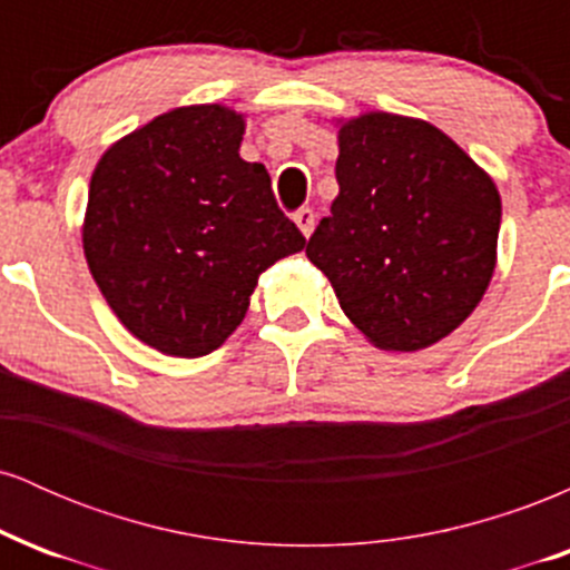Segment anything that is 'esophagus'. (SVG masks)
I'll list each match as a JSON object with an SVG mask.
<instances>
[{
  "label": "esophagus",
  "mask_w": 570,
  "mask_h": 570,
  "mask_svg": "<svg viewBox=\"0 0 570 570\" xmlns=\"http://www.w3.org/2000/svg\"><path fill=\"white\" fill-rule=\"evenodd\" d=\"M294 222H297V227L303 230V235L313 233V225H316V214H313V208H299V212H294Z\"/></svg>",
  "instance_id": "obj_1"
}]
</instances>
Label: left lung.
<instances>
[{
  "instance_id": "1",
  "label": "left lung",
  "mask_w": 570,
  "mask_h": 570,
  "mask_svg": "<svg viewBox=\"0 0 570 570\" xmlns=\"http://www.w3.org/2000/svg\"><path fill=\"white\" fill-rule=\"evenodd\" d=\"M340 195L305 254L377 348L421 351L466 322L495 267L501 198L440 128L370 112L340 128Z\"/></svg>"
}]
</instances>
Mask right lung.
<instances>
[{"label":"right lung","mask_w":570,"mask_h":570,"mask_svg":"<svg viewBox=\"0 0 570 570\" xmlns=\"http://www.w3.org/2000/svg\"><path fill=\"white\" fill-rule=\"evenodd\" d=\"M240 139L233 109L181 107L109 147L90 179V273L117 318L171 356L219 348L259 273L305 246L263 163L238 155Z\"/></svg>","instance_id":"add662e5"}]
</instances>
